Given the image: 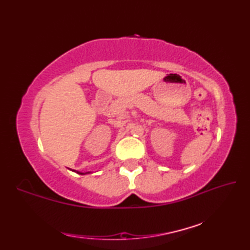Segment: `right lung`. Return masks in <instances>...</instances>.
I'll return each mask as SVG.
<instances>
[{
    "label": "right lung",
    "instance_id": "obj_1",
    "mask_svg": "<svg viewBox=\"0 0 250 250\" xmlns=\"http://www.w3.org/2000/svg\"><path fill=\"white\" fill-rule=\"evenodd\" d=\"M74 171V169H73ZM74 172H76V171H74ZM76 173H78V174H82V175H84V174H90L91 172H86V173H82V172H76Z\"/></svg>",
    "mask_w": 250,
    "mask_h": 250
}]
</instances>
